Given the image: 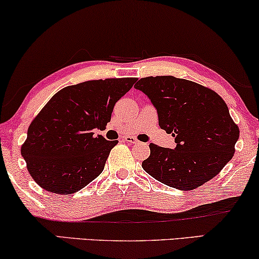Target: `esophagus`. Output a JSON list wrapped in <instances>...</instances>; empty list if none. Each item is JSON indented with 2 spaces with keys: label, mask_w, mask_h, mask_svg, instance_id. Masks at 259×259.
Instances as JSON below:
<instances>
[{
  "label": "esophagus",
  "mask_w": 259,
  "mask_h": 259,
  "mask_svg": "<svg viewBox=\"0 0 259 259\" xmlns=\"http://www.w3.org/2000/svg\"><path fill=\"white\" fill-rule=\"evenodd\" d=\"M123 140H125V142L128 143V144H139V140L136 139V138H134V137L126 136L125 138H123Z\"/></svg>",
  "instance_id": "34e87169"
}]
</instances>
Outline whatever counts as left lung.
I'll return each mask as SVG.
<instances>
[{
	"label": "left lung",
	"mask_w": 259,
	"mask_h": 259,
	"mask_svg": "<svg viewBox=\"0 0 259 259\" xmlns=\"http://www.w3.org/2000/svg\"><path fill=\"white\" fill-rule=\"evenodd\" d=\"M134 88L149 96L159 127L176 143L175 149L150 144V156L142 164L150 176L176 189L193 190L232 159L239 127L214 90L174 76L144 77Z\"/></svg>",
	"instance_id": "8db88e82"
}]
</instances>
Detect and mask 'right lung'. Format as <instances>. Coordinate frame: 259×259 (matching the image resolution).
<instances>
[{"label": "right lung", "mask_w": 259, "mask_h": 259, "mask_svg": "<svg viewBox=\"0 0 259 259\" xmlns=\"http://www.w3.org/2000/svg\"><path fill=\"white\" fill-rule=\"evenodd\" d=\"M137 78L87 80L59 90L40 110L21 146L27 170L45 190L69 195L103 171L117 140L94 130L110 121L114 106Z\"/></svg>", "instance_id": "1"}]
</instances>
